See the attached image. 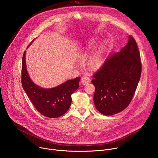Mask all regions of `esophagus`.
Segmentation results:
<instances>
[{"label": "esophagus", "mask_w": 158, "mask_h": 158, "mask_svg": "<svg viewBox=\"0 0 158 158\" xmlns=\"http://www.w3.org/2000/svg\"><path fill=\"white\" fill-rule=\"evenodd\" d=\"M90 82H91V79H90L89 77H86V76L82 77L81 83L83 85H87V84L89 83Z\"/></svg>", "instance_id": "obj_1"}]
</instances>
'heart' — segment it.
<instances>
[{"mask_svg": "<svg viewBox=\"0 0 158 158\" xmlns=\"http://www.w3.org/2000/svg\"><path fill=\"white\" fill-rule=\"evenodd\" d=\"M94 44H95V41L94 40H91L88 45V49L91 48ZM105 51H106L105 46L102 45L90 56L88 61V65L89 68L91 69H97L102 65L104 61ZM86 53L87 51L85 52L84 56H85Z\"/></svg>", "mask_w": 158, "mask_h": 158, "instance_id": "1", "label": "heart"}]
</instances>
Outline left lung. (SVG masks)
<instances>
[{"label":"left lung","instance_id":"1","mask_svg":"<svg viewBox=\"0 0 158 158\" xmlns=\"http://www.w3.org/2000/svg\"><path fill=\"white\" fill-rule=\"evenodd\" d=\"M142 64L135 39L129 36L127 44L108 56L91 81L95 87L93 100L102 114L120 112L130 103L140 79Z\"/></svg>","mask_w":158,"mask_h":158}]
</instances>
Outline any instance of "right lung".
Wrapping results in <instances>:
<instances>
[{"label":"right lung","instance_id":"obj_1","mask_svg":"<svg viewBox=\"0 0 158 158\" xmlns=\"http://www.w3.org/2000/svg\"><path fill=\"white\" fill-rule=\"evenodd\" d=\"M80 79L81 77H77L53 88H42L34 84L28 74L24 52L22 66V86L35 109L46 117L56 118L67 112L72 102V94L78 89Z\"/></svg>","mask_w":158,"mask_h":158}]
</instances>
